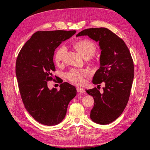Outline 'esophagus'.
Returning <instances> with one entry per match:
<instances>
[{"mask_svg": "<svg viewBox=\"0 0 150 150\" xmlns=\"http://www.w3.org/2000/svg\"><path fill=\"white\" fill-rule=\"evenodd\" d=\"M76 91H77V92L78 93H84L85 92V90H84V89H83V88H81V87H78V88H76Z\"/></svg>", "mask_w": 150, "mask_h": 150, "instance_id": "1", "label": "esophagus"}]
</instances>
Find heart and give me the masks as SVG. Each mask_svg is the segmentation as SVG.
I'll list each match as a JSON object with an SVG mask.
<instances>
[{
	"label": "heart",
	"mask_w": 150,
	"mask_h": 150,
	"mask_svg": "<svg viewBox=\"0 0 150 150\" xmlns=\"http://www.w3.org/2000/svg\"><path fill=\"white\" fill-rule=\"evenodd\" d=\"M76 50L84 57L90 58L92 56L96 50L95 45L88 40H81L74 44ZM67 47L62 46L56 51L54 55V61L57 65H59L62 62L67 53ZM90 72L88 70L71 69L67 74V78L72 83L81 85L83 82V77L88 76Z\"/></svg>",
	"instance_id": "1"
}]
</instances>
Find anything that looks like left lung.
<instances>
[{
	"label": "left lung",
	"mask_w": 150,
	"mask_h": 150,
	"mask_svg": "<svg viewBox=\"0 0 150 150\" xmlns=\"http://www.w3.org/2000/svg\"><path fill=\"white\" fill-rule=\"evenodd\" d=\"M80 36H88L98 42L101 51L100 68L93 83L104 82L103 92L96 88L85 90L94 100L90 118L100 125L110 123L120 116L129 100L134 77L132 58L123 40L108 28L86 29L76 35Z\"/></svg>",
	"instance_id": "1"
}]
</instances>
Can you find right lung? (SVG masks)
<instances>
[{
	"label": "right lung",
	"mask_w": 150,
	"mask_h": 150,
	"mask_svg": "<svg viewBox=\"0 0 150 150\" xmlns=\"http://www.w3.org/2000/svg\"><path fill=\"white\" fill-rule=\"evenodd\" d=\"M76 31H47L35 33L19 52L16 62V76L24 106L38 122L47 126L65 118L69 102L76 96V88L68 82L60 90L49 89L47 81L55 71L53 56L62 42Z\"/></svg>",
	"instance_id": "1"
}]
</instances>
